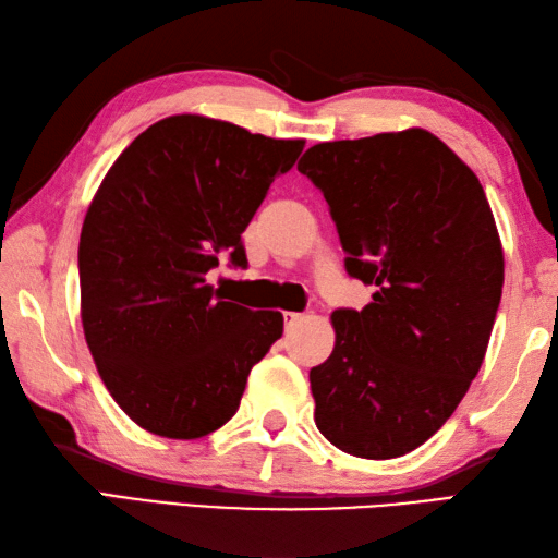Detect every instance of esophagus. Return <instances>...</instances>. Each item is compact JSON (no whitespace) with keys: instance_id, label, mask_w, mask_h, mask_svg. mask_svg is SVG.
Segmentation results:
<instances>
[{"instance_id":"esophagus-1","label":"esophagus","mask_w":558,"mask_h":558,"mask_svg":"<svg viewBox=\"0 0 558 558\" xmlns=\"http://www.w3.org/2000/svg\"><path fill=\"white\" fill-rule=\"evenodd\" d=\"M282 318H286V330H292L294 326H298L302 322V314H294V312H286L282 314Z\"/></svg>"}]
</instances>
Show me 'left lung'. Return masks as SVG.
Listing matches in <instances>:
<instances>
[{"instance_id":"left-lung-1","label":"left lung","mask_w":558,"mask_h":558,"mask_svg":"<svg viewBox=\"0 0 558 558\" xmlns=\"http://www.w3.org/2000/svg\"><path fill=\"white\" fill-rule=\"evenodd\" d=\"M298 170L324 192L348 272L374 286L362 312L330 314L314 422L350 456H405L456 412L489 345L504 288L489 201L426 129L316 144Z\"/></svg>"}]
</instances>
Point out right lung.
<instances>
[{"mask_svg":"<svg viewBox=\"0 0 558 558\" xmlns=\"http://www.w3.org/2000/svg\"><path fill=\"white\" fill-rule=\"evenodd\" d=\"M302 138L172 114L129 144L93 196L78 242L81 324L117 405L141 429L201 438L240 408L280 312L225 302L206 272L246 266L242 232Z\"/></svg>","mask_w":558,"mask_h":558,"instance_id":"1","label":"right lung"}]
</instances>
